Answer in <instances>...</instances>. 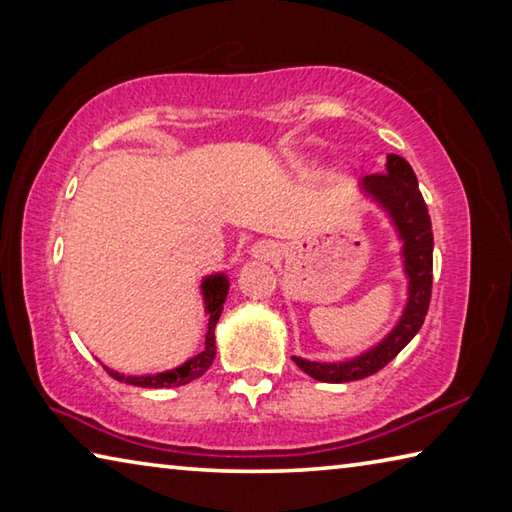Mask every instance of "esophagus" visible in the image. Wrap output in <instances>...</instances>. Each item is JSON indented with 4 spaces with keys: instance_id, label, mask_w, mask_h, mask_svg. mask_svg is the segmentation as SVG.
Returning a JSON list of instances; mask_svg holds the SVG:
<instances>
[{
    "instance_id": "esophagus-1",
    "label": "esophagus",
    "mask_w": 512,
    "mask_h": 512,
    "mask_svg": "<svg viewBox=\"0 0 512 512\" xmlns=\"http://www.w3.org/2000/svg\"><path fill=\"white\" fill-rule=\"evenodd\" d=\"M250 255L255 259H262V262H273V259L280 255V250H277L273 241H257V244L250 248Z\"/></svg>"
}]
</instances>
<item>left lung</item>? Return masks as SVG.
Returning a JSON list of instances; mask_svg holds the SVG:
<instances>
[{
	"instance_id": "8db88e82",
	"label": "left lung",
	"mask_w": 512,
	"mask_h": 512,
	"mask_svg": "<svg viewBox=\"0 0 512 512\" xmlns=\"http://www.w3.org/2000/svg\"><path fill=\"white\" fill-rule=\"evenodd\" d=\"M361 187L391 214L397 232L404 241V268L409 275V302L391 334L361 357L339 363H320L293 357L296 366L309 377L327 384H343L375 375L391 363L420 332L429 311L433 282V232L427 203L418 189V178L402 155L388 153L386 173H372L361 180Z\"/></svg>"
}]
</instances>
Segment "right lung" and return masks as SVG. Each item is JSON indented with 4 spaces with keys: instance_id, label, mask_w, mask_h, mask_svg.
Instances as JSON below:
<instances>
[{
    "instance_id": "add662e5",
    "label": "right lung",
    "mask_w": 512,
    "mask_h": 512,
    "mask_svg": "<svg viewBox=\"0 0 512 512\" xmlns=\"http://www.w3.org/2000/svg\"><path fill=\"white\" fill-rule=\"evenodd\" d=\"M203 300H205V311L210 314V323H207V334H205V348L203 352H198L196 357L189 359L183 366L173 368L169 372H160V375H144V377H124L119 372L106 368L108 375L117 381H126V384L133 386H142V388H173V386H185L189 381H194L203 375V372L212 366L214 354H216V345H214V327L219 323V316L223 311V302L225 296H228L230 282L223 273H216L205 277L203 284Z\"/></svg>"
}]
</instances>
